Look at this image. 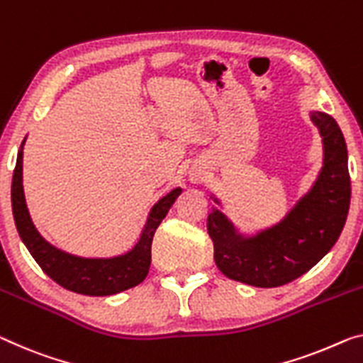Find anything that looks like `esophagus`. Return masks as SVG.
Listing matches in <instances>:
<instances>
[{
    "instance_id": "34e87169",
    "label": "esophagus",
    "mask_w": 363,
    "mask_h": 363,
    "mask_svg": "<svg viewBox=\"0 0 363 363\" xmlns=\"http://www.w3.org/2000/svg\"><path fill=\"white\" fill-rule=\"evenodd\" d=\"M189 180L193 183H201L204 180V172L201 169H191L189 170Z\"/></svg>"
}]
</instances>
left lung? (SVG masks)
I'll list each match as a JSON object with an SVG mask.
<instances>
[{
  "mask_svg": "<svg viewBox=\"0 0 363 363\" xmlns=\"http://www.w3.org/2000/svg\"><path fill=\"white\" fill-rule=\"evenodd\" d=\"M323 143V167L311 188L277 224L245 235L213 208L208 232L214 261L232 281L253 287H279L310 271L337 242L350 204L347 146L336 120L310 111ZM216 204L220 201L211 194Z\"/></svg>",
  "mask_w": 363,
  "mask_h": 363,
  "instance_id": "obj_1",
  "label": "left lung"
}]
</instances>
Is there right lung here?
Segmentation results:
<instances>
[{
  "label": "right lung",
  "instance_id": "add662e5",
  "mask_svg": "<svg viewBox=\"0 0 363 363\" xmlns=\"http://www.w3.org/2000/svg\"><path fill=\"white\" fill-rule=\"evenodd\" d=\"M26 138L22 141L11 186L13 216L19 237L29 250L32 258L42 267L45 274L71 292L104 297L123 292L141 284L146 279L150 266V245L160 222L175 203L182 188H174L152 206L143 227L141 235L130 252L111 258H82L53 247L33 225L26 204L24 186H22V155H24Z\"/></svg>",
  "mask_w": 363,
  "mask_h": 363
}]
</instances>
